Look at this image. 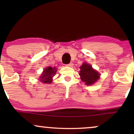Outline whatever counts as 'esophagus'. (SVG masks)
Masks as SVG:
<instances>
[{
	"label": "esophagus",
	"mask_w": 134,
	"mask_h": 134,
	"mask_svg": "<svg viewBox=\"0 0 134 134\" xmlns=\"http://www.w3.org/2000/svg\"><path fill=\"white\" fill-rule=\"evenodd\" d=\"M73 65H74V64H73V63L70 62V64H67V65H67V67H72V66H73Z\"/></svg>",
	"instance_id": "obj_1"
}]
</instances>
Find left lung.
I'll return each instance as SVG.
<instances>
[{
    "instance_id": "8db88e82",
    "label": "left lung",
    "mask_w": 134,
    "mask_h": 134,
    "mask_svg": "<svg viewBox=\"0 0 134 134\" xmlns=\"http://www.w3.org/2000/svg\"><path fill=\"white\" fill-rule=\"evenodd\" d=\"M80 69L79 76L82 81L85 82L86 85H92L99 79V72L94 70L90 64L83 63Z\"/></svg>"
}]
</instances>
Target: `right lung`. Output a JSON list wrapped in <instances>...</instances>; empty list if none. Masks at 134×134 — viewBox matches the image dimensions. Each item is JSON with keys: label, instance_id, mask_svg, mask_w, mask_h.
Listing matches in <instances>:
<instances>
[{"label": "right lung", "instance_id": "right-lung-1", "mask_svg": "<svg viewBox=\"0 0 134 134\" xmlns=\"http://www.w3.org/2000/svg\"><path fill=\"white\" fill-rule=\"evenodd\" d=\"M56 72L57 69L55 67H47L44 69L43 72L40 77V81L44 84H50L52 82V78L55 76Z\"/></svg>", "mask_w": 134, "mask_h": 134}]
</instances>
